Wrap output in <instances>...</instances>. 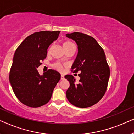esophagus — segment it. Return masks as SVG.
<instances>
[{"mask_svg":"<svg viewBox=\"0 0 134 134\" xmlns=\"http://www.w3.org/2000/svg\"><path fill=\"white\" fill-rule=\"evenodd\" d=\"M60 78H61V80H64V75H61Z\"/></svg>","mask_w":134,"mask_h":134,"instance_id":"obj_1","label":"esophagus"}]
</instances>
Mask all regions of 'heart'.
<instances>
[{"label": "heart", "mask_w": 134, "mask_h": 134, "mask_svg": "<svg viewBox=\"0 0 134 134\" xmlns=\"http://www.w3.org/2000/svg\"><path fill=\"white\" fill-rule=\"evenodd\" d=\"M75 44L74 43L71 42V41H66L63 43V48L64 49V50L66 51L67 50V49L70 48L72 47V46H74ZM53 67H54L55 69H56L57 70H59V71H62L64 70V65H62V64H60L59 63H56L54 64V65H53Z\"/></svg>", "instance_id": "heart-1"}]
</instances>
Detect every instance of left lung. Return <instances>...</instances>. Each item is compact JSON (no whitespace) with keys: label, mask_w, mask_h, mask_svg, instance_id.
Here are the masks:
<instances>
[{"label":"left lung","mask_w":134,"mask_h":134,"mask_svg":"<svg viewBox=\"0 0 134 134\" xmlns=\"http://www.w3.org/2000/svg\"><path fill=\"white\" fill-rule=\"evenodd\" d=\"M66 37L75 41L78 45V54L72 70L81 72L78 83L72 75L65 76L70 83L66 97L74 106L89 107L97 103L106 92L110 69L105 54L97 41L90 35L76 32L67 34Z\"/></svg>","instance_id":"obj_1"}]
</instances>
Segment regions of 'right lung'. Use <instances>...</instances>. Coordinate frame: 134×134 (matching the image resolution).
<instances>
[{
    "label": "right lung",
    "instance_id": "obj_1",
    "mask_svg": "<svg viewBox=\"0 0 134 134\" xmlns=\"http://www.w3.org/2000/svg\"><path fill=\"white\" fill-rule=\"evenodd\" d=\"M60 31H40L26 37L16 50L9 80L15 96L23 104L36 108L51 99L60 74L49 69L40 75L37 68L46 58L49 46Z\"/></svg>",
    "mask_w": 134,
    "mask_h": 134
}]
</instances>
